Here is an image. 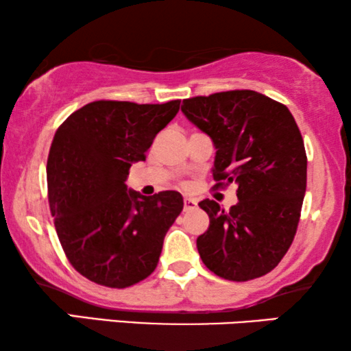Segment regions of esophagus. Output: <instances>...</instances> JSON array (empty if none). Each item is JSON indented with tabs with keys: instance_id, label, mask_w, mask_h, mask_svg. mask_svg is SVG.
Wrapping results in <instances>:
<instances>
[{
	"instance_id": "1",
	"label": "esophagus",
	"mask_w": 351,
	"mask_h": 351,
	"mask_svg": "<svg viewBox=\"0 0 351 351\" xmlns=\"http://www.w3.org/2000/svg\"><path fill=\"white\" fill-rule=\"evenodd\" d=\"M196 201L191 199V198H185L184 199V210H193L196 208Z\"/></svg>"
}]
</instances>
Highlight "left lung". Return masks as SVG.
Here are the masks:
<instances>
[{"label": "left lung", "instance_id": "8db88e82", "mask_svg": "<svg viewBox=\"0 0 351 351\" xmlns=\"http://www.w3.org/2000/svg\"><path fill=\"white\" fill-rule=\"evenodd\" d=\"M182 113L215 147L217 185H238V203L199 208L208 232L196 239L199 257L215 275L249 281L271 271L295 237L306 189L304 138L286 105L256 90H227L185 99Z\"/></svg>", "mask_w": 351, "mask_h": 351}]
</instances>
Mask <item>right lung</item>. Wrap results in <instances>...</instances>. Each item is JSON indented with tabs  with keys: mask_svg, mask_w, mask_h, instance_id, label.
<instances>
[{
	"mask_svg": "<svg viewBox=\"0 0 351 351\" xmlns=\"http://www.w3.org/2000/svg\"><path fill=\"white\" fill-rule=\"evenodd\" d=\"M179 107L97 100L57 129L46 167L51 214L66 258L97 285L123 289L150 276L184 209L179 191L143 196L126 185Z\"/></svg>",
	"mask_w": 351,
	"mask_h": 351,
	"instance_id": "obj_1",
	"label": "right lung"
}]
</instances>
